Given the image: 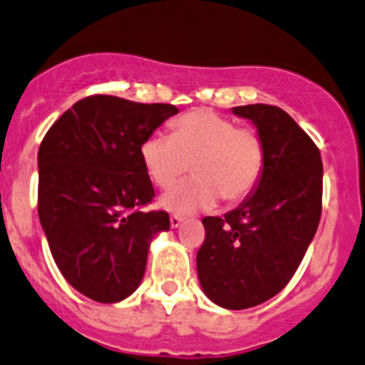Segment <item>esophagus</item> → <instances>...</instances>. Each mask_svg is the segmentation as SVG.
I'll use <instances>...</instances> for the list:
<instances>
[{
	"label": "esophagus",
	"mask_w": 365,
	"mask_h": 365,
	"mask_svg": "<svg viewBox=\"0 0 365 365\" xmlns=\"http://www.w3.org/2000/svg\"><path fill=\"white\" fill-rule=\"evenodd\" d=\"M169 221H171L173 228H178V226L183 222V217H182V215H178V214H171V217H169Z\"/></svg>",
	"instance_id": "1"
}]
</instances>
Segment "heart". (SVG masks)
Wrapping results in <instances>:
<instances>
[{
	"label": "heart",
	"instance_id": "1",
	"mask_svg": "<svg viewBox=\"0 0 365 365\" xmlns=\"http://www.w3.org/2000/svg\"><path fill=\"white\" fill-rule=\"evenodd\" d=\"M148 175L160 189L194 176L169 190L162 205L175 212L207 208L219 200L237 203L257 189L265 168V144L250 126H237L210 108H200L173 123V135L155 132L140 146Z\"/></svg>",
	"mask_w": 365,
	"mask_h": 365
}]
</instances>
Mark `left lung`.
Here are the masks:
<instances>
[{"mask_svg":"<svg viewBox=\"0 0 365 365\" xmlns=\"http://www.w3.org/2000/svg\"><path fill=\"white\" fill-rule=\"evenodd\" d=\"M265 144L253 196L225 217H205L197 277L205 294L230 310L257 307L291 282L316 235L323 210L319 148L274 105H244Z\"/></svg>","mask_w":365,"mask_h":365,"instance_id":"1","label":"left lung"}]
</instances>
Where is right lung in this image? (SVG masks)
I'll use <instances>...</instances> for the list:
<instances>
[{
	"label": "right lung",
	"mask_w": 365,
	"mask_h": 365,
	"mask_svg": "<svg viewBox=\"0 0 365 365\" xmlns=\"http://www.w3.org/2000/svg\"><path fill=\"white\" fill-rule=\"evenodd\" d=\"M178 108L94 94L51 125L38 148V219L56 267L87 298H128L146 271L165 210H144L155 189L140 146Z\"/></svg>",
	"instance_id": "add662e5"
}]
</instances>
